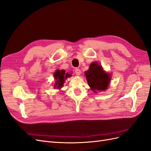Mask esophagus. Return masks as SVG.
<instances>
[{"label": "esophagus", "mask_w": 151, "mask_h": 151, "mask_svg": "<svg viewBox=\"0 0 151 151\" xmlns=\"http://www.w3.org/2000/svg\"><path fill=\"white\" fill-rule=\"evenodd\" d=\"M75 73H76V74L77 76H79L81 74V71L80 70V69H79V68H76V69H75Z\"/></svg>", "instance_id": "34e87169"}]
</instances>
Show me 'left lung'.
Listing matches in <instances>:
<instances>
[{"label": "left lung", "mask_w": 151, "mask_h": 151, "mask_svg": "<svg viewBox=\"0 0 151 151\" xmlns=\"http://www.w3.org/2000/svg\"><path fill=\"white\" fill-rule=\"evenodd\" d=\"M85 75L91 89L95 93L96 91L106 90L111 80L109 74L104 72L102 67L97 62L91 63Z\"/></svg>", "instance_id": "1"}]
</instances>
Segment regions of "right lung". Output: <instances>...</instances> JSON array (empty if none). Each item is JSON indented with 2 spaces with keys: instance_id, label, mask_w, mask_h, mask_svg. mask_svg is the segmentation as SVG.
<instances>
[{
  "instance_id": "obj_1",
  "label": "right lung",
  "mask_w": 151,
  "mask_h": 151,
  "mask_svg": "<svg viewBox=\"0 0 151 151\" xmlns=\"http://www.w3.org/2000/svg\"><path fill=\"white\" fill-rule=\"evenodd\" d=\"M70 74H68V73L65 72L64 70H57L54 74L55 79H56V84L54 85L55 88H57L58 89H60L62 88V86L64 83L65 79H66L67 77H70Z\"/></svg>"
}]
</instances>
